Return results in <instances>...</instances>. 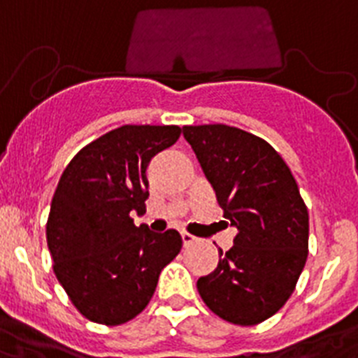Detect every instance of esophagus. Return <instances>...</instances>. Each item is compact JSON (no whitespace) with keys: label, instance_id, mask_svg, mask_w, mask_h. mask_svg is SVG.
I'll use <instances>...</instances> for the list:
<instances>
[{"label":"esophagus","instance_id":"esophagus-1","mask_svg":"<svg viewBox=\"0 0 358 358\" xmlns=\"http://www.w3.org/2000/svg\"><path fill=\"white\" fill-rule=\"evenodd\" d=\"M182 241H183V245H185V247H191V245L198 243L200 239H198L196 236L189 234V232H182Z\"/></svg>","mask_w":358,"mask_h":358}]
</instances>
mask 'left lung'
<instances>
[{
	"label": "left lung",
	"instance_id": "1",
	"mask_svg": "<svg viewBox=\"0 0 358 358\" xmlns=\"http://www.w3.org/2000/svg\"><path fill=\"white\" fill-rule=\"evenodd\" d=\"M183 136L238 229L198 292L223 321L259 324L294 294L308 257V209L290 167L259 136L225 124L183 126Z\"/></svg>",
	"mask_w": 358,
	"mask_h": 358
}]
</instances>
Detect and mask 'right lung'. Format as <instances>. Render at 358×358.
Segmentation results:
<instances>
[{"label":"right lung","mask_w":358,"mask_h":358,"mask_svg":"<svg viewBox=\"0 0 358 358\" xmlns=\"http://www.w3.org/2000/svg\"><path fill=\"white\" fill-rule=\"evenodd\" d=\"M178 126H120L80 149L52 198L46 241L54 272L77 310L92 322L119 326L145 308L182 238L136 227L144 214L145 176L155 155L180 138Z\"/></svg>","instance_id":"1"}]
</instances>
